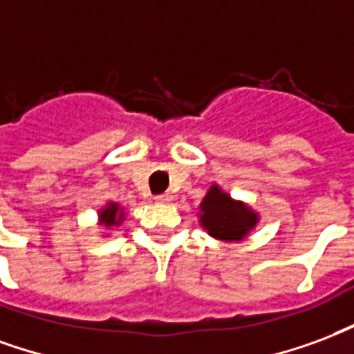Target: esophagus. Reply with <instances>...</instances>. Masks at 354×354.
<instances>
[{
	"label": "esophagus",
	"mask_w": 354,
	"mask_h": 354,
	"mask_svg": "<svg viewBox=\"0 0 354 354\" xmlns=\"http://www.w3.org/2000/svg\"><path fill=\"white\" fill-rule=\"evenodd\" d=\"M156 200V203H171L174 202V196L171 194H160L154 198Z\"/></svg>",
	"instance_id": "1"
}]
</instances>
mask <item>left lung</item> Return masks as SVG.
<instances>
[{
  "label": "left lung",
  "mask_w": 354,
  "mask_h": 354,
  "mask_svg": "<svg viewBox=\"0 0 354 354\" xmlns=\"http://www.w3.org/2000/svg\"><path fill=\"white\" fill-rule=\"evenodd\" d=\"M198 209L200 211L196 215L200 226L209 236L224 243L243 241L260 223L259 211L241 200H234L216 183L209 187Z\"/></svg>",
  "instance_id": "obj_1"
}]
</instances>
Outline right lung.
Instances as JSON below:
<instances>
[{
    "label": "right lung",
    "instance_id": "add662e5",
    "mask_svg": "<svg viewBox=\"0 0 354 354\" xmlns=\"http://www.w3.org/2000/svg\"><path fill=\"white\" fill-rule=\"evenodd\" d=\"M126 221V207L117 202H107L97 209V224L105 232H113Z\"/></svg>",
    "mask_w": 354,
    "mask_h": 354
}]
</instances>
